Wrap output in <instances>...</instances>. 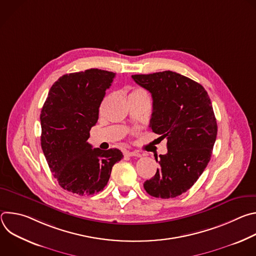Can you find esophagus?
Here are the masks:
<instances>
[{"label":"esophagus","instance_id":"obj_1","mask_svg":"<svg viewBox=\"0 0 256 256\" xmlns=\"http://www.w3.org/2000/svg\"><path fill=\"white\" fill-rule=\"evenodd\" d=\"M126 156H128V157H140L142 155L136 152V151H132V152H126Z\"/></svg>","mask_w":256,"mask_h":256}]
</instances>
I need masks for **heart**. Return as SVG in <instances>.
Segmentation results:
<instances>
[{
  "instance_id": "obj_1",
  "label": "heart",
  "mask_w": 256,
  "mask_h": 256,
  "mask_svg": "<svg viewBox=\"0 0 256 256\" xmlns=\"http://www.w3.org/2000/svg\"><path fill=\"white\" fill-rule=\"evenodd\" d=\"M134 94H147V93H146V91H144L142 89H134L130 95H134Z\"/></svg>"
}]
</instances>
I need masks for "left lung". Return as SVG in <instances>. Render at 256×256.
<instances>
[{
	"label": "left lung",
	"mask_w": 256,
	"mask_h": 256,
	"mask_svg": "<svg viewBox=\"0 0 256 256\" xmlns=\"http://www.w3.org/2000/svg\"><path fill=\"white\" fill-rule=\"evenodd\" d=\"M132 78L152 94L150 128L167 138L168 152L159 156L160 168L144 188L155 198H176L196 184L210 160L218 132L210 99L200 84L172 70Z\"/></svg>",
	"instance_id": "left-lung-1"
}]
</instances>
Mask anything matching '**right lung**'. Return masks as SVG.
<instances>
[{"label":"right lung","instance_id":"1","mask_svg":"<svg viewBox=\"0 0 256 256\" xmlns=\"http://www.w3.org/2000/svg\"><path fill=\"white\" fill-rule=\"evenodd\" d=\"M114 77L99 68L66 74L54 83L42 109L40 140L50 169L64 190L78 196L103 190L124 157L118 149H93L87 142Z\"/></svg>","mask_w":256,"mask_h":256}]
</instances>
